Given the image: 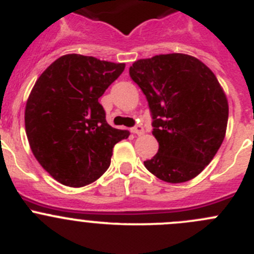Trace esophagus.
I'll return each instance as SVG.
<instances>
[{"label": "esophagus", "mask_w": 254, "mask_h": 254, "mask_svg": "<svg viewBox=\"0 0 254 254\" xmlns=\"http://www.w3.org/2000/svg\"><path fill=\"white\" fill-rule=\"evenodd\" d=\"M131 132H132V134H135V135H143L145 130H143V127H141V125H136L135 127H132Z\"/></svg>", "instance_id": "esophagus-1"}]
</instances>
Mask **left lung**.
Masks as SVG:
<instances>
[{
  "label": "left lung",
  "instance_id": "obj_1",
  "mask_svg": "<svg viewBox=\"0 0 254 254\" xmlns=\"http://www.w3.org/2000/svg\"><path fill=\"white\" fill-rule=\"evenodd\" d=\"M129 73L147 99L158 142V152L143 165L161 181H190L211 162L226 134L229 103L216 76L186 54L141 59Z\"/></svg>",
  "mask_w": 254,
  "mask_h": 254
}]
</instances>
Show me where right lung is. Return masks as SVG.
I'll return each mask as SVG.
<instances>
[{"label":"right lung","instance_id":"right-lung-1","mask_svg":"<svg viewBox=\"0 0 254 254\" xmlns=\"http://www.w3.org/2000/svg\"><path fill=\"white\" fill-rule=\"evenodd\" d=\"M125 68V64L68 54L37 79L24 113L33 155L59 183L87 186L111 165L113 147L127 139V130L107 123L98 102Z\"/></svg>","mask_w":254,"mask_h":254}]
</instances>
